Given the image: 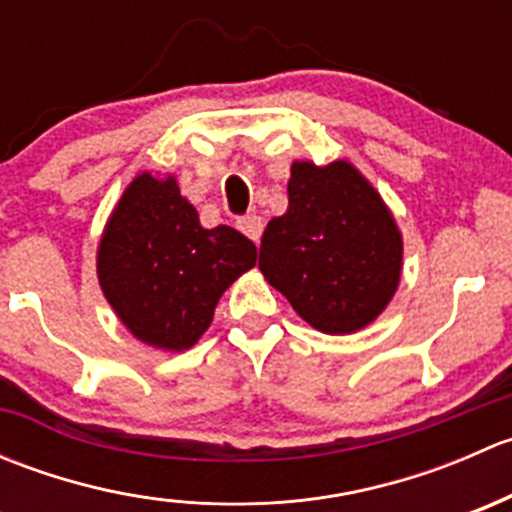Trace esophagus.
Returning a JSON list of instances; mask_svg holds the SVG:
<instances>
[{
	"mask_svg": "<svg viewBox=\"0 0 512 512\" xmlns=\"http://www.w3.org/2000/svg\"><path fill=\"white\" fill-rule=\"evenodd\" d=\"M237 227H240L242 232H245L247 237H250L252 242H260V237H262V218L260 215H245V218H240L237 220Z\"/></svg>",
	"mask_w": 512,
	"mask_h": 512,
	"instance_id": "34e87169",
	"label": "esophagus"
}]
</instances>
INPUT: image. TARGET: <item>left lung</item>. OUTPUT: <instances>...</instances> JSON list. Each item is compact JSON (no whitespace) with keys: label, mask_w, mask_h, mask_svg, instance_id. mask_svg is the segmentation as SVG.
<instances>
[{"label":"left lung","mask_w":512,"mask_h":512,"mask_svg":"<svg viewBox=\"0 0 512 512\" xmlns=\"http://www.w3.org/2000/svg\"><path fill=\"white\" fill-rule=\"evenodd\" d=\"M287 198V213L262 235V275L319 332H359L399 287L404 242L394 215L347 160H294Z\"/></svg>","instance_id":"8db88e82"}]
</instances>
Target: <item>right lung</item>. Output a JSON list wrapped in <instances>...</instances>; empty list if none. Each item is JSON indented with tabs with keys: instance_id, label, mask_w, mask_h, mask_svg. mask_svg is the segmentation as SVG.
Here are the masks:
<instances>
[{
	"instance_id": "right-lung-1",
	"label": "right lung",
	"mask_w": 512,
	"mask_h": 512,
	"mask_svg": "<svg viewBox=\"0 0 512 512\" xmlns=\"http://www.w3.org/2000/svg\"><path fill=\"white\" fill-rule=\"evenodd\" d=\"M257 262L235 227L200 225L173 175L141 173L123 190L98 245L103 297L128 332L165 352L190 349L232 282Z\"/></svg>"
}]
</instances>
